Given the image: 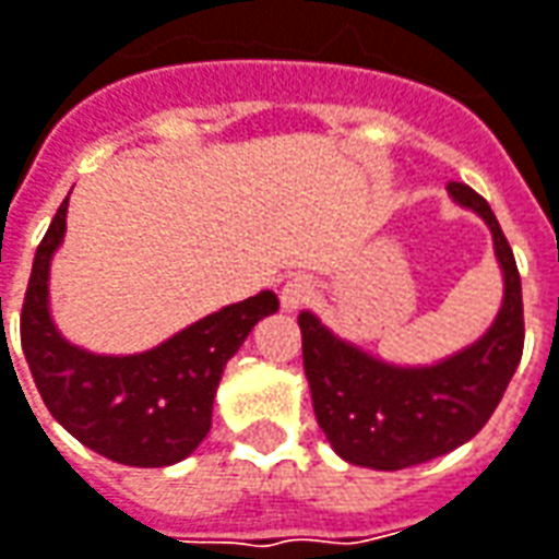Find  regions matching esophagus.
<instances>
[{"label":"esophagus","instance_id":"1","mask_svg":"<svg viewBox=\"0 0 559 559\" xmlns=\"http://www.w3.org/2000/svg\"><path fill=\"white\" fill-rule=\"evenodd\" d=\"M311 299H314V281L309 275H294L281 287V306L287 311L302 309V306H309Z\"/></svg>","mask_w":559,"mask_h":559}]
</instances>
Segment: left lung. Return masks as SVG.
Instances as JSON below:
<instances>
[{"label":"left lung","instance_id":"8db88e82","mask_svg":"<svg viewBox=\"0 0 559 559\" xmlns=\"http://www.w3.org/2000/svg\"><path fill=\"white\" fill-rule=\"evenodd\" d=\"M459 204L487 219L504 272V302L489 333L438 367H389L299 314L302 367L330 447L352 465L401 471L471 440L499 407L523 355V294L511 245L484 195L450 183Z\"/></svg>","mask_w":559,"mask_h":559}]
</instances>
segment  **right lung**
Masks as SVG:
<instances>
[{
  "label": "right lung",
  "mask_w": 559,
  "mask_h": 559,
  "mask_svg": "<svg viewBox=\"0 0 559 559\" xmlns=\"http://www.w3.org/2000/svg\"><path fill=\"white\" fill-rule=\"evenodd\" d=\"M67 201L70 195L36 248L21 309L33 382L57 423L94 453L136 468L174 465L207 438L223 367L253 324L278 311V296L263 290L226 306L143 355L82 352L57 333L48 314V265L67 229Z\"/></svg>",
  "instance_id": "add662e5"
}]
</instances>
